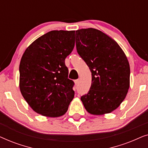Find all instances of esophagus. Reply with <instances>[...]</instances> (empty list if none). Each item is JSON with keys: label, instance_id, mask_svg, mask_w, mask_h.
<instances>
[{"label": "esophagus", "instance_id": "esophagus-1", "mask_svg": "<svg viewBox=\"0 0 148 148\" xmlns=\"http://www.w3.org/2000/svg\"><path fill=\"white\" fill-rule=\"evenodd\" d=\"M75 86H77L79 84V79L75 80Z\"/></svg>", "mask_w": 148, "mask_h": 148}]
</instances>
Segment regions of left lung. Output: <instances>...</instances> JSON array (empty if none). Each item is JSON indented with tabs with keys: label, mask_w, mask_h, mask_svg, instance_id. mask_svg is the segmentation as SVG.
Wrapping results in <instances>:
<instances>
[{
	"label": "left lung",
	"mask_w": 148,
	"mask_h": 148,
	"mask_svg": "<svg viewBox=\"0 0 148 148\" xmlns=\"http://www.w3.org/2000/svg\"><path fill=\"white\" fill-rule=\"evenodd\" d=\"M77 53L92 73L88 94L81 97L89 113L100 115L118 108L128 92L130 66L118 44L100 30H77Z\"/></svg>",
	"instance_id": "1"
}]
</instances>
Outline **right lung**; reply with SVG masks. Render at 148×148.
Returning <instances> with one entry per match:
<instances>
[{"instance_id": "add662e5", "label": "right lung", "mask_w": 148, "mask_h": 148, "mask_svg": "<svg viewBox=\"0 0 148 148\" xmlns=\"http://www.w3.org/2000/svg\"><path fill=\"white\" fill-rule=\"evenodd\" d=\"M75 31L53 30L36 40L22 56L19 88L38 114L58 117L65 114L74 98V82L68 79L65 58L73 50Z\"/></svg>"}]
</instances>
